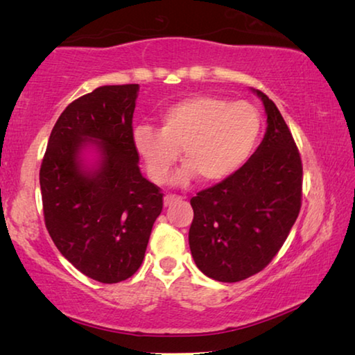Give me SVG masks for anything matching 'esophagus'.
Listing matches in <instances>:
<instances>
[{
	"label": "esophagus",
	"instance_id": "obj_1",
	"mask_svg": "<svg viewBox=\"0 0 355 355\" xmlns=\"http://www.w3.org/2000/svg\"><path fill=\"white\" fill-rule=\"evenodd\" d=\"M178 199H180V197L173 196V194H167V196H164V207H171L172 203H175Z\"/></svg>",
	"mask_w": 355,
	"mask_h": 355
}]
</instances>
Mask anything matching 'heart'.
<instances>
[{
  "label": "heart",
  "mask_w": 355,
  "mask_h": 355,
  "mask_svg": "<svg viewBox=\"0 0 355 355\" xmlns=\"http://www.w3.org/2000/svg\"><path fill=\"white\" fill-rule=\"evenodd\" d=\"M261 131V117L248 101H228L213 95H196L173 103L161 114V130L139 125L133 131L136 152L150 178L164 183L183 150L186 167L175 183L200 177L218 183L248 163Z\"/></svg>",
  "instance_id": "heart-1"
}]
</instances>
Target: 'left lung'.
<instances>
[{"instance_id":"left-lung-1","label":"left lung","mask_w":355,"mask_h":355,"mask_svg":"<svg viewBox=\"0 0 355 355\" xmlns=\"http://www.w3.org/2000/svg\"><path fill=\"white\" fill-rule=\"evenodd\" d=\"M266 112L255 153L227 180L191 199L189 248L197 268L218 282L260 272L277 255L297 219L302 161L291 131L268 95L252 89Z\"/></svg>"}]
</instances>
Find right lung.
<instances>
[{"label":"right lung","mask_w":355,"mask_h":355,"mask_svg":"<svg viewBox=\"0 0 355 355\" xmlns=\"http://www.w3.org/2000/svg\"><path fill=\"white\" fill-rule=\"evenodd\" d=\"M139 84L101 86L65 107L40 166L45 225L58 250L101 284L131 277L142 264L163 209L158 186L142 177L133 144ZM96 150L89 166L83 152Z\"/></svg>","instance_id":"1"}]
</instances>
